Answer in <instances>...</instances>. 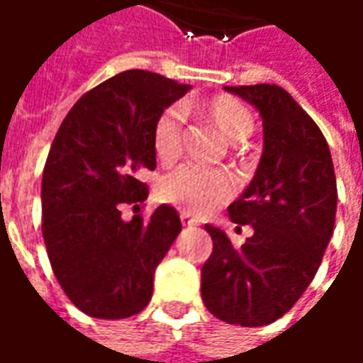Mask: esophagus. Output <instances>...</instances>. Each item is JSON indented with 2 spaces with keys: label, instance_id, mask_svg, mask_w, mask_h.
Wrapping results in <instances>:
<instances>
[{
  "label": "esophagus",
  "instance_id": "1",
  "mask_svg": "<svg viewBox=\"0 0 363 363\" xmlns=\"http://www.w3.org/2000/svg\"><path fill=\"white\" fill-rule=\"evenodd\" d=\"M179 219H182V223L187 225V227H191V225H197L196 219H194V217H191L189 213H184V211L179 213Z\"/></svg>",
  "mask_w": 363,
  "mask_h": 363
}]
</instances>
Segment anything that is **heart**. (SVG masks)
<instances>
[{
    "instance_id": "1",
    "label": "heart",
    "mask_w": 363,
    "mask_h": 363,
    "mask_svg": "<svg viewBox=\"0 0 363 363\" xmlns=\"http://www.w3.org/2000/svg\"><path fill=\"white\" fill-rule=\"evenodd\" d=\"M206 118L211 126L229 142H243L255 130L253 114L243 102L231 96H215L203 108ZM184 116L182 110H164L157 116L152 130V148L154 156L162 166L174 164L182 156L184 148ZM235 184L231 177L219 169H203L196 166H182L167 174L160 186L157 196L162 201L182 209L184 213H207L217 206L231 199Z\"/></svg>"
}]
</instances>
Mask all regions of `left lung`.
Here are the masks:
<instances>
[{
	"instance_id": "left-lung-1",
	"label": "left lung",
	"mask_w": 363,
	"mask_h": 363,
	"mask_svg": "<svg viewBox=\"0 0 363 363\" xmlns=\"http://www.w3.org/2000/svg\"><path fill=\"white\" fill-rule=\"evenodd\" d=\"M225 91L259 110L264 142L251 184L227 209L253 235L233 247L206 225L213 253L201 269V298L219 320L253 328L284 316L308 289L334 233L338 189L328 142L289 92L277 84Z\"/></svg>"
}]
</instances>
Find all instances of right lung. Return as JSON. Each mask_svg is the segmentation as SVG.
<instances>
[{
	"instance_id": "1",
	"label": "right lung",
	"mask_w": 363,
	"mask_h": 363,
	"mask_svg": "<svg viewBox=\"0 0 363 363\" xmlns=\"http://www.w3.org/2000/svg\"><path fill=\"white\" fill-rule=\"evenodd\" d=\"M191 86L150 71H124L82 94L52 140L41 184L43 239L69 301L92 318H128L148 306L154 272L182 231L174 207L122 219L148 197L157 116Z\"/></svg>"
}]
</instances>
